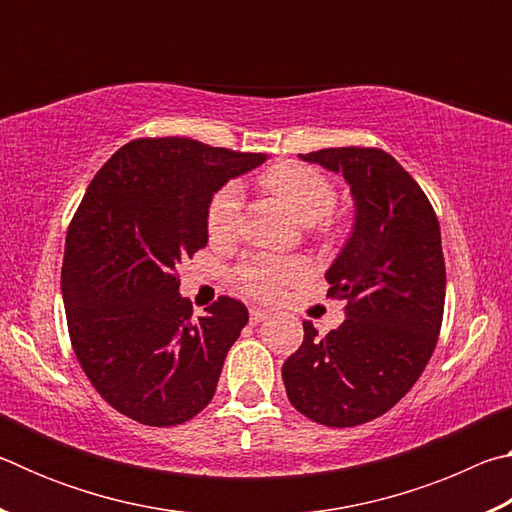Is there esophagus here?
<instances>
[{
	"instance_id": "34e87169",
	"label": "esophagus",
	"mask_w": 512,
	"mask_h": 512,
	"mask_svg": "<svg viewBox=\"0 0 512 512\" xmlns=\"http://www.w3.org/2000/svg\"><path fill=\"white\" fill-rule=\"evenodd\" d=\"M266 318H271V311H264V309H257V307L250 309V325L264 323Z\"/></svg>"
}]
</instances>
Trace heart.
I'll return each mask as SVG.
<instances>
[{
	"instance_id": "obj_1",
	"label": "heart",
	"mask_w": 512,
	"mask_h": 512,
	"mask_svg": "<svg viewBox=\"0 0 512 512\" xmlns=\"http://www.w3.org/2000/svg\"><path fill=\"white\" fill-rule=\"evenodd\" d=\"M262 185L289 207L300 223L311 225L323 221L334 210L336 192L325 173L298 162L275 164L262 173ZM239 185H225L214 194L207 210V232L214 241H230L237 237L241 225ZM307 264L293 257H255L237 271L239 287L262 300H273L307 275Z\"/></svg>"
}]
</instances>
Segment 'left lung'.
<instances>
[{
  "mask_svg": "<svg viewBox=\"0 0 512 512\" xmlns=\"http://www.w3.org/2000/svg\"><path fill=\"white\" fill-rule=\"evenodd\" d=\"M350 185L354 223L327 268L329 296L345 300L343 323L305 341L284 361L289 402L325 427L375 420L402 400L436 348L445 307L440 225L420 185L381 149L300 155Z\"/></svg>",
  "mask_w": 512,
  "mask_h": 512,
  "instance_id": "left-lung-1",
  "label": "left lung"
}]
</instances>
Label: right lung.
<instances>
[{"instance_id":"obj_1","label":"right lung","mask_w":512,"mask_h":512,"mask_svg":"<svg viewBox=\"0 0 512 512\" xmlns=\"http://www.w3.org/2000/svg\"><path fill=\"white\" fill-rule=\"evenodd\" d=\"M262 162L189 137L135 140L85 192L60 280L69 339L92 386L128 418L173 427L214 397L248 309L223 296L194 320L176 271L207 244L214 194Z\"/></svg>"}]
</instances>
